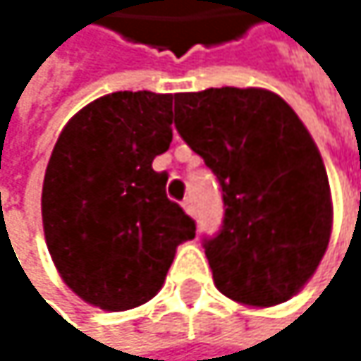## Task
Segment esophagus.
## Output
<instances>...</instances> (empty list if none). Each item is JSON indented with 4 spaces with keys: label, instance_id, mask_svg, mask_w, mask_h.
Returning a JSON list of instances; mask_svg holds the SVG:
<instances>
[{
    "label": "esophagus",
    "instance_id": "34e87169",
    "mask_svg": "<svg viewBox=\"0 0 361 361\" xmlns=\"http://www.w3.org/2000/svg\"><path fill=\"white\" fill-rule=\"evenodd\" d=\"M182 207H184V212H186L188 216H195V205H192V199H184Z\"/></svg>",
    "mask_w": 361,
    "mask_h": 361
}]
</instances>
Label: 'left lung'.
<instances>
[{"label": "left lung", "mask_w": 361, "mask_h": 361, "mask_svg": "<svg viewBox=\"0 0 361 361\" xmlns=\"http://www.w3.org/2000/svg\"><path fill=\"white\" fill-rule=\"evenodd\" d=\"M175 128L218 177L224 220L205 255L220 293L267 308L295 295L331 233L323 158L295 111L259 87L175 96Z\"/></svg>", "instance_id": "1"}]
</instances>
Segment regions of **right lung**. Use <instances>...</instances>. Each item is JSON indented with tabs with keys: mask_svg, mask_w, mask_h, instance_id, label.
I'll return each instance as SVG.
<instances>
[{
	"mask_svg": "<svg viewBox=\"0 0 361 361\" xmlns=\"http://www.w3.org/2000/svg\"><path fill=\"white\" fill-rule=\"evenodd\" d=\"M173 94L115 92L61 130L42 184V226L66 285L119 312L152 300L195 220L166 199L152 162L173 139Z\"/></svg>",
	"mask_w": 361,
	"mask_h": 361,
	"instance_id": "obj_1",
	"label": "right lung"
}]
</instances>
